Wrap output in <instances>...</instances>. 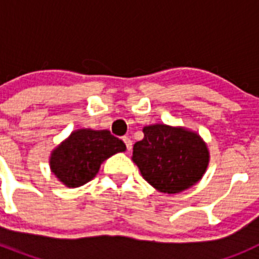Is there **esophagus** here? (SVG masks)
Here are the masks:
<instances>
[{
    "mask_svg": "<svg viewBox=\"0 0 259 259\" xmlns=\"http://www.w3.org/2000/svg\"><path fill=\"white\" fill-rule=\"evenodd\" d=\"M123 141H124L125 146H127V150H128V152H130V150L132 149V141H131V139H130V137H127V136H124V137H123Z\"/></svg>",
    "mask_w": 259,
    "mask_h": 259,
    "instance_id": "esophagus-1",
    "label": "esophagus"
}]
</instances>
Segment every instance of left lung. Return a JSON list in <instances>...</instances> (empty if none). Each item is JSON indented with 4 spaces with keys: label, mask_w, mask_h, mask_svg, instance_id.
Returning a JSON list of instances; mask_svg holds the SVG:
<instances>
[{
    "label": "left lung",
    "mask_w": 259,
    "mask_h": 259,
    "mask_svg": "<svg viewBox=\"0 0 259 259\" xmlns=\"http://www.w3.org/2000/svg\"><path fill=\"white\" fill-rule=\"evenodd\" d=\"M132 161L158 192L175 194L197 184L210 161L207 144L196 131L164 123L145 125Z\"/></svg>",
    "instance_id": "obj_1"
}]
</instances>
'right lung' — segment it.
I'll return each instance as SVG.
<instances>
[{"instance_id": "add662e5", "label": "right lung", "mask_w": 259, "mask_h": 259, "mask_svg": "<svg viewBox=\"0 0 259 259\" xmlns=\"http://www.w3.org/2000/svg\"><path fill=\"white\" fill-rule=\"evenodd\" d=\"M124 150V143L107 130L80 128L52 150L50 171L67 188H77L97 175L107 158Z\"/></svg>"}]
</instances>
